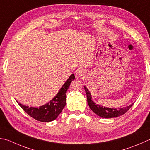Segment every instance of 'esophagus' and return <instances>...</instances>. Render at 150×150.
<instances>
[{
  "label": "esophagus",
  "instance_id": "1",
  "mask_svg": "<svg viewBox=\"0 0 150 150\" xmlns=\"http://www.w3.org/2000/svg\"><path fill=\"white\" fill-rule=\"evenodd\" d=\"M84 75V71L82 68H79L75 71V76L77 78H82Z\"/></svg>",
  "mask_w": 150,
  "mask_h": 150
}]
</instances>
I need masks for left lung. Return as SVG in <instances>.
Segmentation results:
<instances>
[{
    "label": "left lung",
    "instance_id": "8db88e82",
    "mask_svg": "<svg viewBox=\"0 0 150 150\" xmlns=\"http://www.w3.org/2000/svg\"><path fill=\"white\" fill-rule=\"evenodd\" d=\"M84 89H85L86 91L87 102H88L90 108L95 114L100 116V117L109 119L121 116L126 113L133 105L132 103V104H130L129 106H127V107L121 108H110L107 107H103L102 105L96 104V103L92 101L91 92H89L86 86H84Z\"/></svg>",
    "mask_w": 150,
    "mask_h": 150
}]
</instances>
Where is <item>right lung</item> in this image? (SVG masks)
I'll use <instances>...</instances> for the list:
<instances>
[{
  "instance_id": "1",
  "label": "right lung",
  "mask_w": 150,
  "mask_h": 150,
  "mask_svg": "<svg viewBox=\"0 0 150 150\" xmlns=\"http://www.w3.org/2000/svg\"><path fill=\"white\" fill-rule=\"evenodd\" d=\"M75 79L74 74L70 75L62 88L48 103L37 107H29L18 103L20 107L31 117L41 122H50L58 117L66 104V92L71 83Z\"/></svg>"
}]
</instances>
